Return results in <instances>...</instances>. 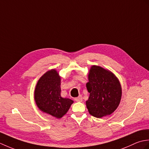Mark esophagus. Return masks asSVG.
<instances>
[{
	"label": "esophagus",
	"mask_w": 149,
	"mask_h": 149,
	"mask_svg": "<svg viewBox=\"0 0 149 149\" xmlns=\"http://www.w3.org/2000/svg\"><path fill=\"white\" fill-rule=\"evenodd\" d=\"M75 100L76 101V102H82V101H83V98H82L81 96H79L77 98H75Z\"/></svg>",
	"instance_id": "34e87169"
}]
</instances>
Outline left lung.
Listing matches in <instances>:
<instances>
[{
	"label": "left lung",
	"mask_w": 149,
	"mask_h": 149,
	"mask_svg": "<svg viewBox=\"0 0 149 149\" xmlns=\"http://www.w3.org/2000/svg\"><path fill=\"white\" fill-rule=\"evenodd\" d=\"M86 88L90 96L86 102L91 115L100 118L116 109L122 98V87L112 72L100 66L93 65L88 75Z\"/></svg>",
	"instance_id": "obj_1"
}]
</instances>
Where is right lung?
Listing matches in <instances>:
<instances>
[{
    "label": "right lung",
    "mask_w": 149,
    "mask_h": 149,
    "mask_svg": "<svg viewBox=\"0 0 149 149\" xmlns=\"http://www.w3.org/2000/svg\"><path fill=\"white\" fill-rule=\"evenodd\" d=\"M61 77L56 69L45 72L39 80L34 90V100L42 112L55 118H62L68 112L74 101L61 96Z\"/></svg>",
    "instance_id": "obj_1"
}]
</instances>
